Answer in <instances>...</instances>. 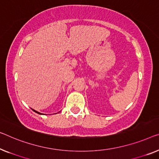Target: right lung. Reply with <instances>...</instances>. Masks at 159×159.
Instances as JSON below:
<instances>
[{
    "mask_svg": "<svg viewBox=\"0 0 159 159\" xmlns=\"http://www.w3.org/2000/svg\"><path fill=\"white\" fill-rule=\"evenodd\" d=\"M33 111H34V112H35V113H39V114H41V113H39V112H38V111H35V110H34V109H32Z\"/></svg>",
    "mask_w": 159,
    "mask_h": 159,
    "instance_id": "right-lung-1",
    "label": "right lung"
}]
</instances>
